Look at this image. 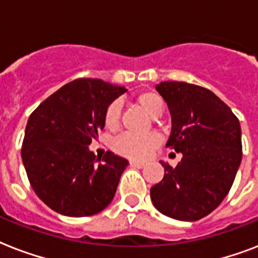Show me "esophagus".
<instances>
[{"mask_svg":"<svg viewBox=\"0 0 258 258\" xmlns=\"http://www.w3.org/2000/svg\"><path fill=\"white\" fill-rule=\"evenodd\" d=\"M145 162H139V161H130V166L131 167H137V169H142V167H145Z\"/></svg>","mask_w":258,"mask_h":258,"instance_id":"34e87169","label":"esophagus"}]
</instances>
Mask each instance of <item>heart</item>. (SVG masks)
I'll return each instance as SVG.
<instances>
[{
    "label": "heart",
    "instance_id": "obj_1",
    "mask_svg": "<svg viewBox=\"0 0 258 258\" xmlns=\"http://www.w3.org/2000/svg\"><path fill=\"white\" fill-rule=\"evenodd\" d=\"M137 103L150 116L158 117L163 112V100L157 93L150 92V91L139 93L137 96ZM120 111L121 105L119 101H112L107 107L104 112V123L108 128H115L119 124ZM159 143H161V138L155 133L143 134V135L125 133L121 134L120 137H117L113 141L112 147L121 157L131 158V159H143L149 157L150 154L153 153V150L159 146Z\"/></svg>",
    "mask_w": 258,
    "mask_h": 258
}]
</instances>
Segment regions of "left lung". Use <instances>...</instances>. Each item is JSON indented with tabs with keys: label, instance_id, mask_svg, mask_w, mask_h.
<instances>
[{
	"label": "left lung",
	"instance_id": "obj_1",
	"mask_svg": "<svg viewBox=\"0 0 258 258\" xmlns=\"http://www.w3.org/2000/svg\"><path fill=\"white\" fill-rule=\"evenodd\" d=\"M157 91L167 103L171 133L166 147L182 154L150 196L165 216L197 221L228 196L242 158L241 125L232 109L210 89L184 82H162Z\"/></svg>",
	"mask_w": 258,
	"mask_h": 258
}]
</instances>
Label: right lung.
<instances>
[{
	"mask_svg": "<svg viewBox=\"0 0 258 258\" xmlns=\"http://www.w3.org/2000/svg\"><path fill=\"white\" fill-rule=\"evenodd\" d=\"M125 91L100 79H78L28 119L22 163L34 192L58 214L93 216L113 200L128 161L111 151L101 159L88 146L104 128L107 107Z\"/></svg>",
	"mask_w": 258,
	"mask_h": 258,
	"instance_id": "add662e5",
	"label": "right lung"
}]
</instances>
